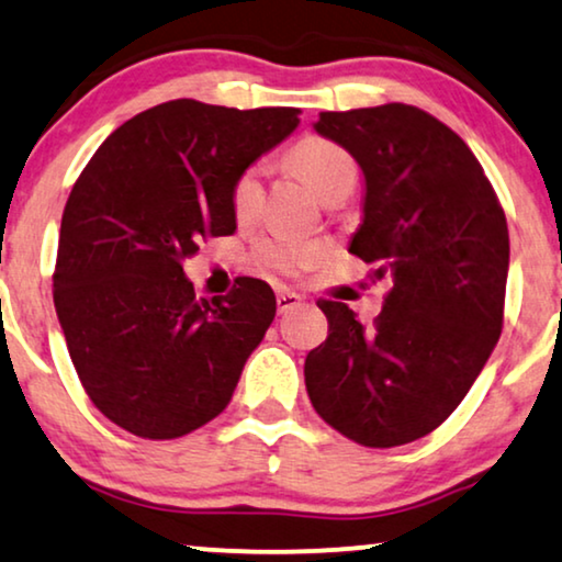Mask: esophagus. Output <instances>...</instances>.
Wrapping results in <instances>:
<instances>
[{"instance_id": "34e87169", "label": "esophagus", "mask_w": 562, "mask_h": 562, "mask_svg": "<svg viewBox=\"0 0 562 562\" xmlns=\"http://www.w3.org/2000/svg\"><path fill=\"white\" fill-rule=\"evenodd\" d=\"M302 302H304L302 294H296V291H291V289H279V294H276V304H279L281 314L291 312L294 306H299Z\"/></svg>"}]
</instances>
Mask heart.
Returning a JSON list of instances; mask_svg holds the SVG:
<instances>
[{
	"instance_id": "obj_1",
	"label": "heart",
	"mask_w": 562,
	"mask_h": 562,
	"mask_svg": "<svg viewBox=\"0 0 562 562\" xmlns=\"http://www.w3.org/2000/svg\"><path fill=\"white\" fill-rule=\"evenodd\" d=\"M289 158L327 202L345 199L358 187L360 166L356 156L348 148H342L340 143L327 140V137H304V140H299L291 148ZM266 173V160H252L233 181L229 206H233V214L240 222L252 220L260 212V206H263ZM322 256H325V248L319 243L302 240V237H291L283 233H271L256 243L258 263L279 273L304 271V268L319 263Z\"/></svg>"
}]
</instances>
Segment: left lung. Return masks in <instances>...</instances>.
Returning <instances> with one entry per match:
<instances>
[{"label": "left lung", "mask_w": 562, "mask_h": 562, "mask_svg": "<svg viewBox=\"0 0 562 562\" xmlns=\"http://www.w3.org/2000/svg\"><path fill=\"white\" fill-rule=\"evenodd\" d=\"M314 130L363 168L350 252L394 286L371 327L319 299L329 329L306 356V394L348 440L396 448L440 427L486 366L504 327L509 229L479 158L419 106L319 112Z\"/></svg>", "instance_id": "left-lung-1"}]
</instances>
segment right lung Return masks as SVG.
<instances>
[{
  "instance_id": "add662e5",
  "label": "right lung",
  "mask_w": 562,
  "mask_h": 562,
  "mask_svg": "<svg viewBox=\"0 0 562 562\" xmlns=\"http://www.w3.org/2000/svg\"><path fill=\"white\" fill-rule=\"evenodd\" d=\"M296 106L173 99L120 125L76 179L60 220L53 302L83 391L143 440L217 417L276 317L258 279L199 299L183 260L235 233L237 173L299 125Z\"/></svg>"
}]
</instances>
